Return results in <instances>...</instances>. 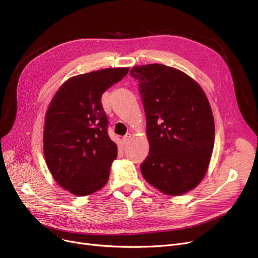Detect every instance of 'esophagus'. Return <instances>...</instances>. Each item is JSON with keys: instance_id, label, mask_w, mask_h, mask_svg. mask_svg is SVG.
<instances>
[{"instance_id": "1", "label": "esophagus", "mask_w": 258, "mask_h": 258, "mask_svg": "<svg viewBox=\"0 0 258 258\" xmlns=\"http://www.w3.org/2000/svg\"><path fill=\"white\" fill-rule=\"evenodd\" d=\"M131 137H132V135L131 134H126L125 136L122 138V143H123L124 145L125 144H127L128 143V141H130V139H131Z\"/></svg>"}]
</instances>
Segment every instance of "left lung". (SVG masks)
<instances>
[{
	"instance_id": "8db88e82",
	"label": "left lung",
	"mask_w": 258,
	"mask_h": 258,
	"mask_svg": "<svg viewBox=\"0 0 258 258\" xmlns=\"http://www.w3.org/2000/svg\"><path fill=\"white\" fill-rule=\"evenodd\" d=\"M146 116L150 152L140 166L146 182L168 196H181L205 177L214 146V120L205 92L174 68L134 67Z\"/></svg>"
}]
</instances>
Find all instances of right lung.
<instances>
[{
	"label": "right lung",
	"mask_w": 258,
	"mask_h": 258,
	"mask_svg": "<svg viewBox=\"0 0 258 258\" xmlns=\"http://www.w3.org/2000/svg\"><path fill=\"white\" fill-rule=\"evenodd\" d=\"M128 70L114 68L71 77L60 86L47 108L46 163L54 180L75 196L98 191L110 177L117 145L107 135L108 121L101 96Z\"/></svg>",
	"instance_id": "add662e5"
}]
</instances>
